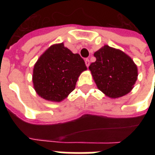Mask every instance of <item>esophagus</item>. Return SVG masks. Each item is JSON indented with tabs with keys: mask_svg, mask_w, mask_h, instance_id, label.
<instances>
[{
	"mask_svg": "<svg viewBox=\"0 0 155 155\" xmlns=\"http://www.w3.org/2000/svg\"><path fill=\"white\" fill-rule=\"evenodd\" d=\"M85 64H86V66H87V68H88L89 67V64H90V61L88 58H85Z\"/></svg>",
	"mask_w": 155,
	"mask_h": 155,
	"instance_id": "1",
	"label": "esophagus"
}]
</instances>
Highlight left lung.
<instances>
[{"instance_id": "1", "label": "left lung", "mask_w": 155, "mask_h": 155, "mask_svg": "<svg viewBox=\"0 0 155 155\" xmlns=\"http://www.w3.org/2000/svg\"><path fill=\"white\" fill-rule=\"evenodd\" d=\"M97 60L89 70L97 87L110 98H118L133 89L137 68L132 58L118 49L105 45L94 53Z\"/></svg>"}]
</instances>
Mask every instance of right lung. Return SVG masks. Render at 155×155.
I'll return each mask as SVG.
<instances>
[{"label":"right lung","mask_w":155,"mask_h":155,"mask_svg":"<svg viewBox=\"0 0 155 155\" xmlns=\"http://www.w3.org/2000/svg\"><path fill=\"white\" fill-rule=\"evenodd\" d=\"M85 70L87 67L79 54H73L63 43L52 45L35 64L34 87L43 99L60 102L75 89L78 78Z\"/></svg>","instance_id":"right-lung-1"}]
</instances>
